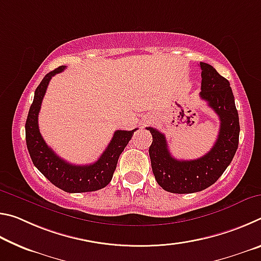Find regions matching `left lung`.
<instances>
[{
  "instance_id": "1",
  "label": "left lung",
  "mask_w": 261,
  "mask_h": 261,
  "mask_svg": "<svg viewBox=\"0 0 261 261\" xmlns=\"http://www.w3.org/2000/svg\"><path fill=\"white\" fill-rule=\"evenodd\" d=\"M200 98L220 118L214 146L197 160H177L169 152L166 137L154 127H146L153 137L149 146L152 170L160 187L171 193L199 192L211 187L230 165L238 147L240 120L230 84L212 65L200 62Z\"/></svg>"
}]
</instances>
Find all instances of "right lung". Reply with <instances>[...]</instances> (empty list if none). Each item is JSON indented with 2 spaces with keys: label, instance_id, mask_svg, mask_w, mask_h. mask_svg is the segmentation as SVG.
<instances>
[{
  "label": "right lung",
  "instance_id": "right-lung-1",
  "mask_svg": "<svg viewBox=\"0 0 261 261\" xmlns=\"http://www.w3.org/2000/svg\"><path fill=\"white\" fill-rule=\"evenodd\" d=\"M64 69L65 65H62L47 73L35 90L33 102L31 105L28 118H26V145H28L33 165L55 187L70 193L96 191V190L107 187L112 180L118 158L124 151L137 129L131 131H115L112 140L105 152L101 154L99 160L91 165H71L61 159L43 140L39 131L38 115L51 77L62 72Z\"/></svg>",
  "mask_w": 261,
  "mask_h": 261
}]
</instances>
